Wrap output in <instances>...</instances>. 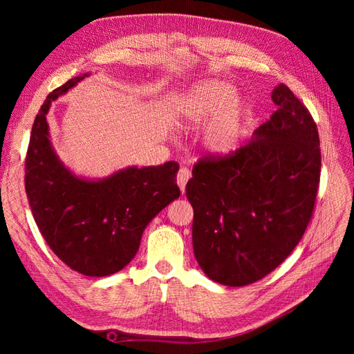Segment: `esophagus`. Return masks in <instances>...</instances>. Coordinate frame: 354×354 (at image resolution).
I'll return each instance as SVG.
<instances>
[{
  "label": "esophagus",
  "mask_w": 354,
  "mask_h": 354,
  "mask_svg": "<svg viewBox=\"0 0 354 354\" xmlns=\"http://www.w3.org/2000/svg\"><path fill=\"white\" fill-rule=\"evenodd\" d=\"M189 178H190V171L185 167L180 168L178 174H177V185L181 190V194H185V192H186V183H187Z\"/></svg>",
  "instance_id": "1"
}]
</instances>
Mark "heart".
Masks as SVG:
<instances>
[{"instance_id":"1","label":"heart","mask_w":354,"mask_h":354,"mask_svg":"<svg viewBox=\"0 0 354 354\" xmlns=\"http://www.w3.org/2000/svg\"><path fill=\"white\" fill-rule=\"evenodd\" d=\"M238 88L229 81L198 82L181 95L176 113L183 130L207 127L203 143L216 158L232 155L241 145L246 104L236 100Z\"/></svg>"}]
</instances>
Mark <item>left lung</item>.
<instances>
[{"label":"left lung","instance_id":"1","mask_svg":"<svg viewBox=\"0 0 354 354\" xmlns=\"http://www.w3.org/2000/svg\"><path fill=\"white\" fill-rule=\"evenodd\" d=\"M277 111L248 145L227 158L201 159L186 185L194 207L195 259L211 281L245 286L294 251L315 208L319 133L285 84L272 91Z\"/></svg>","mask_w":354,"mask_h":354}]
</instances>
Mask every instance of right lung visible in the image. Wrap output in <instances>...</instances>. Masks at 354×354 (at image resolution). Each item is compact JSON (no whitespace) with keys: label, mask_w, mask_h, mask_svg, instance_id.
<instances>
[{"label":"right lung","mask_w":354,"mask_h":354,"mask_svg":"<svg viewBox=\"0 0 354 354\" xmlns=\"http://www.w3.org/2000/svg\"><path fill=\"white\" fill-rule=\"evenodd\" d=\"M90 72L47 95L32 125L25 187L37 226L51 251L72 270L103 277L122 270L140 246L147 224L180 196L178 164L125 167L102 178L75 174L50 140L47 113Z\"/></svg>","instance_id":"add662e5"}]
</instances>
